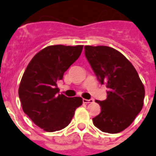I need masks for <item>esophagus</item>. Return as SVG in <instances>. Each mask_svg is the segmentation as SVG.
<instances>
[{
    "mask_svg": "<svg viewBox=\"0 0 156 156\" xmlns=\"http://www.w3.org/2000/svg\"><path fill=\"white\" fill-rule=\"evenodd\" d=\"M83 102L84 104H89V103H92V102H94V100L93 99H90V100L83 99Z\"/></svg>",
    "mask_w": 156,
    "mask_h": 156,
    "instance_id": "esophagus-1",
    "label": "esophagus"
}]
</instances>
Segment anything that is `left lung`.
Instances as JSON below:
<instances>
[{
    "mask_svg": "<svg viewBox=\"0 0 156 156\" xmlns=\"http://www.w3.org/2000/svg\"><path fill=\"white\" fill-rule=\"evenodd\" d=\"M85 56L98 80L107 87V98L96 101L101 113L94 125L108 133L129 127L142 110L144 87L134 67L121 52L109 46L86 45Z\"/></svg>",
    "mask_w": 156,
    "mask_h": 156,
    "instance_id": "obj_1",
    "label": "left lung"
}]
</instances>
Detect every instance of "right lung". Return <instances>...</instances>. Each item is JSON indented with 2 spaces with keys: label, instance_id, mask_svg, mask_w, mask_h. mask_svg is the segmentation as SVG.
<instances>
[{
  "label": "right lung",
  "instance_id": "obj_1",
  "mask_svg": "<svg viewBox=\"0 0 156 156\" xmlns=\"http://www.w3.org/2000/svg\"><path fill=\"white\" fill-rule=\"evenodd\" d=\"M83 45H50L34 55L23 75L18 95L23 111L46 132L62 130L70 123L81 97L59 94L57 83L81 55Z\"/></svg>",
  "mask_w": 156,
  "mask_h": 156
}]
</instances>
